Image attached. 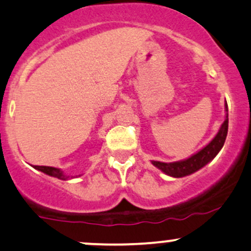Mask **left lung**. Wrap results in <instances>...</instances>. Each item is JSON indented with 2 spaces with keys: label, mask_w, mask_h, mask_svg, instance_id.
I'll return each mask as SVG.
<instances>
[{
  "label": "left lung",
  "mask_w": 251,
  "mask_h": 251,
  "mask_svg": "<svg viewBox=\"0 0 251 251\" xmlns=\"http://www.w3.org/2000/svg\"><path fill=\"white\" fill-rule=\"evenodd\" d=\"M225 111L227 112V104L225 103ZM228 128V114L226 113V119H225L223 125L220 126V130L217 133V136L206 145L205 148L201 149L199 152L184 159V161L173 162V163H164V162L152 161V164L155 167L161 169L162 172L166 173L167 175L173 176V177H183L189 174H193L197 170L201 169L203 166L212 161L217 153L219 152L220 149L224 145L225 139L227 136Z\"/></svg>",
  "instance_id": "8db88e82"
}]
</instances>
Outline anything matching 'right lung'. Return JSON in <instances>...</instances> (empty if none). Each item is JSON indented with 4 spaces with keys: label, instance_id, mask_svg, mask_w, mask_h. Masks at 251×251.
<instances>
[{
    "label": "right lung",
    "instance_id": "1",
    "mask_svg": "<svg viewBox=\"0 0 251 251\" xmlns=\"http://www.w3.org/2000/svg\"><path fill=\"white\" fill-rule=\"evenodd\" d=\"M35 168V169L40 170V172L45 173V174H48L50 176H53V177H57V178H60V180H68L69 176L63 174V172L58 168H53V167H45V166H33Z\"/></svg>",
    "mask_w": 251,
    "mask_h": 251
}]
</instances>
